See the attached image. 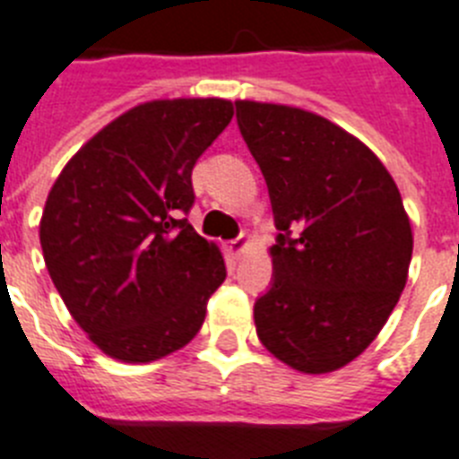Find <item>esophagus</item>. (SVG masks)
Wrapping results in <instances>:
<instances>
[{
  "label": "esophagus",
  "mask_w": 459,
  "mask_h": 459,
  "mask_svg": "<svg viewBox=\"0 0 459 459\" xmlns=\"http://www.w3.org/2000/svg\"><path fill=\"white\" fill-rule=\"evenodd\" d=\"M249 247V240L245 236L236 238V240H230L229 245H226V249H229L230 256H240V254H245V249Z\"/></svg>",
  "instance_id": "obj_1"
}]
</instances>
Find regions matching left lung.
Listing matches in <instances>:
<instances>
[{
	"instance_id": "1",
	"label": "left lung",
	"mask_w": 459,
	"mask_h": 459,
	"mask_svg": "<svg viewBox=\"0 0 459 459\" xmlns=\"http://www.w3.org/2000/svg\"><path fill=\"white\" fill-rule=\"evenodd\" d=\"M238 126L268 184L273 284L254 303L264 348L331 373L378 336L408 280L413 230L380 158L301 107L238 100Z\"/></svg>"
}]
</instances>
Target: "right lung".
Wrapping results in <instances>:
<instances>
[{"mask_svg": "<svg viewBox=\"0 0 459 459\" xmlns=\"http://www.w3.org/2000/svg\"><path fill=\"white\" fill-rule=\"evenodd\" d=\"M233 118L221 98L133 107L69 158L39 223L57 294L111 359L146 364L184 348L226 280L223 256L182 219L191 170Z\"/></svg>", "mask_w": 459, "mask_h": 459, "instance_id": "right-lung-1", "label": "right lung"}]
</instances>
